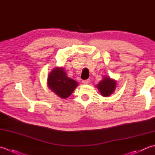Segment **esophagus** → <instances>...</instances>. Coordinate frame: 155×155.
<instances>
[{
  "mask_svg": "<svg viewBox=\"0 0 155 155\" xmlns=\"http://www.w3.org/2000/svg\"><path fill=\"white\" fill-rule=\"evenodd\" d=\"M82 83L84 84H88L90 83V80H83L82 81Z\"/></svg>",
  "mask_w": 155,
  "mask_h": 155,
  "instance_id": "34e87169",
  "label": "esophagus"
}]
</instances>
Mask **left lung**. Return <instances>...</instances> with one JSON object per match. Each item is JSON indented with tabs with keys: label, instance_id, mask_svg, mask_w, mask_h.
<instances>
[{
	"label": "left lung",
	"instance_id": "left-lung-1",
	"mask_svg": "<svg viewBox=\"0 0 155 155\" xmlns=\"http://www.w3.org/2000/svg\"><path fill=\"white\" fill-rule=\"evenodd\" d=\"M96 87L100 91V94L104 97H108L114 93L116 87V81L108 76H104Z\"/></svg>",
	"mask_w": 155,
	"mask_h": 155
}]
</instances>
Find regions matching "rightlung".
Here are the masks:
<instances>
[{"instance_id": "1", "label": "right lung", "mask_w": 155, "mask_h": 155, "mask_svg": "<svg viewBox=\"0 0 155 155\" xmlns=\"http://www.w3.org/2000/svg\"><path fill=\"white\" fill-rule=\"evenodd\" d=\"M47 86L58 97L65 99L71 96L78 83L67 76L63 68H55L47 78Z\"/></svg>"}]
</instances>
